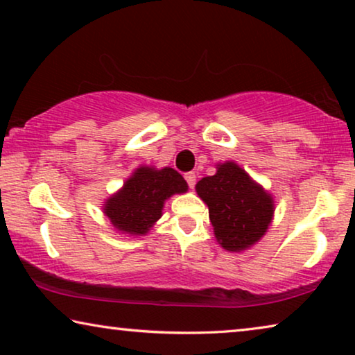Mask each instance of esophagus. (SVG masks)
I'll return each mask as SVG.
<instances>
[{
    "instance_id": "1",
    "label": "esophagus",
    "mask_w": 355,
    "mask_h": 355,
    "mask_svg": "<svg viewBox=\"0 0 355 355\" xmlns=\"http://www.w3.org/2000/svg\"><path fill=\"white\" fill-rule=\"evenodd\" d=\"M185 181H187V184H189V187L190 189H193L195 187V184H196V174L195 173H185Z\"/></svg>"
}]
</instances>
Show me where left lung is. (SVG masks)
Returning a JSON list of instances; mask_svg holds the SVG:
<instances>
[{
  "instance_id": "8db88e82",
  "label": "left lung",
  "mask_w": 355,
  "mask_h": 355,
  "mask_svg": "<svg viewBox=\"0 0 355 355\" xmlns=\"http://www.w3.org/2000/svg\"><path fill=\"white\" fill-rule=\"evenodd\" d=\"M195 189L208 205L209 220L223 249L241 252L268 230L275 212L272 196L234 162L219 163L214 176L203 178Z\"/></svg>"
}]
</instances>
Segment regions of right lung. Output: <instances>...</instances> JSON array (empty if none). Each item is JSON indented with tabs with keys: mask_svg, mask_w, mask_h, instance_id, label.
Listing matches in <instances>:
<instances>
[{
	"mask_svg": "<svg viewBox=\"0 0 355 355\" xmlns=\"http://www.w3.org/2000/svg\"><path fill=\"white\" fill-rule=\"evenodd\" d=\"M187 189L185 179L173 168L139 166L123 187L105 201L103 211L119 232L143 236L162 217L165 201Z\"/></svg>",
	"mask_w": 355,
	"mask_h": 355,
	"instance_id": "add662e5",
	"label": "right lung"
}]
</instances>
